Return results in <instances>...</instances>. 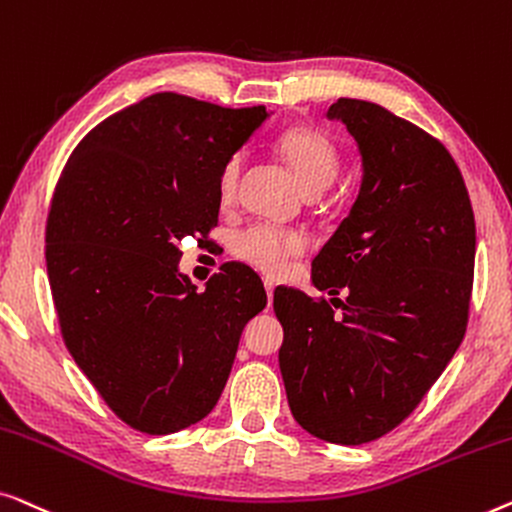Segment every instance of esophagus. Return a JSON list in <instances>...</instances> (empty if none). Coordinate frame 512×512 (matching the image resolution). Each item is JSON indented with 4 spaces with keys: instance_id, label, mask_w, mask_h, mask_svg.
<instances>
[{
    "instance_id": "34e87169",
    "label": "esophagus",
    "mask_w": 512,
    "mask_h": 512,
    "mask_svg": "<svg viewBox=\"0 0 512 512\" xmlns=\"http://www.w3.org/2000/svg\"><path fill=\"white\" fill-rule=\"evenodd\" d=\"M273 280H269V278H264V290H266V299H269V304L273 301Z\"/></svg>"
}]
</instances>
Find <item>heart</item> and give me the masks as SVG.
<instances>
[{
  "mask_svg": "<svg viewBox=\"0 0 512 512\" xmlns=\"http://www.w3.org/2000/svg\"><path fill=\"white\" fill-rule=\"evenodd\" d=\"M280 157L290 164L297 176L299 185L306 194H320L334 183L341 169V153L336 143L327 134L313 127H292L280 136L276 143ZM243 167H246V155L234 153L227 157L218 174V197L222 204H234L239 194ZM311 246L308 236L299 229L273 227L257 222L234 236L232 253L257 271L280 276L290 269L292 259L301 257Z\"/></svg>",
  "mask_w": 512,
  "mask_h": 512,
  "instance_id": "obj_1",
  "label": "heart"
}]
</instances>
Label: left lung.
<instances>
[{"instance_id": "obj_1", "label": "left lung", "mask_w": 512, "mask_h": 512, "mask_svg": "<svg viewBox=\"0 0 512 512\" xmlns=\"http://www.w3.org/2000/svg\"><path fill=\"white\" fill-rule=\"evenodd\" d=\"M327 115L359 143L364 181L313 259V283L348 297L273 292L285 334L278 362L308 434L362 445L413 413L464 341L475 218L462 171L436 136L364 99H338Z\"/></svg>"}]
</instances>
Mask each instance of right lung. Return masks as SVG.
<instances>
[{
	"instance_id": "1",
	"label": "right lung",
	"mask_w": 512,
	"mask_h": 512,
	"mask_svg": "<svg viewBox=\"0 0 512 512\" xmlns=\"http://www.w3.org/2000/svg\"><path fill=\"white\" fill-rule=\"evenodd\" d=\"M266 120L160 92L92 127L64 164L46 266L64 345L127 427L174 434L211 413L241 331L266 306L250 266L204 292L178 273L185 236L218 227V174Z\"/></svg>"
}]
</instances>
